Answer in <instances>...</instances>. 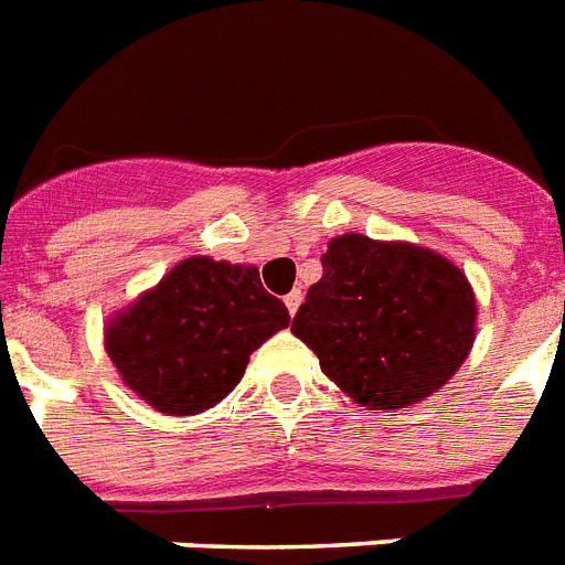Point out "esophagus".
Listing matches in <instances>:
<instances>
[{
    "label": "esophagus",
    "mask_w": 565,
    "mask_h": 565,
    "mask_svg": "<svg viewBox=\"0 0 565 565\" xmlns=\"http://www.w3.org/2000/svg\"><path fill=\"white\" fill-rule=\"evenodd\" d=\"M300 302H302V291L300 288H294V291L286 294V309L288 315H294V311L300 309Z\"/></svg>",
    "instance_id": "obj_1"
}]
</instances>
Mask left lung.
I'll list each match as a JSON object with an SVG mask.
<instances>
[{"label":"left lung","mask_w":565,"mask_h":565,"mask_svg":"<svg viewBox=\"0 0 565 565\" xmlns=\"http://www.w3.org/2000/svg\"><path fill=\"white\" fill-rule=\"evenodd\" d=\"M291 332L320 370L370 409L409 407L439 390L473 347L477 300L454 263L407 242L347 233Z\"/></svg>","instance_id":"obj_1"}]
</instances>
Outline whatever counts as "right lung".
<instances>
[{
    "label": "right lung",
    "instance_id": "add662e5",
    "mask_svg": "<svg viewBox=\"0 0 565 565\" xmlns=\"http://www.w3.org/2000/svg\"><path fill=\"white\" fill-rule=\"evenodd\" d=\"M288 320L256 268L193 256L111 320L106 352L147 404L193 416L239 384L250 352Z\"/></svg>",
    "mask_w": 565,
    "mask_h": 565
}]
</instances>
